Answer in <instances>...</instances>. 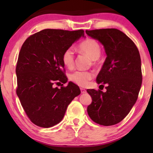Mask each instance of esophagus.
<instances>
[{
  "instance_id": "1",
  "label": "esophagus",
  "mask_w": 153,
  "mask_h": 153,
  "mask_svg": "<svg viewBox=\"0 0 153 153\" xmlns=\"http://www.w3.org/2000/svg\"><path fill=\"white\" fill-rule=\"evenodd\" d=\"M80 90H81V93H86V90H85L84 88H81Z\"/></svg>"
}]
</instances>
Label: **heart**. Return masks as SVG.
I'll use <instances>...</instances> for the list:
<instances>
[{"label":"heart","instance_id":"heart-1","mask_svg":"<svg viewBox=\"0 0 153 153\" xmlns=\"http://www.w3.org/2000/svg\"><path fill=\"white\" fill-rule=\"evenodd\" d=\"M79 51L81 53L86 54L92 59L93 65L99 63V58L101 55V45L95 39L87 38L79 44ZM74 54L72 48H68L62 53V61L64 65L69 69L73 68L74 65ZM94 74L90 71L76 70L70 74V79L72 82L80 86H86L89 81L93 78Z\"/></svg>","mask_w":153,"mask_h":153}]
</instances>
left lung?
I'll use <instances>...</instances> for the list:
<instances>
[{
    "label": "left lung",
    "instance_id": "1",
    "mask_svg": "<svg viewBox=\"0 0 153 153\" xmlns=\"http://www.w3.org/2000/svg\"><path fill=\"white\" fill-rule=\"evenodd\" d=\"M104 45L106 58L98 74L97 83H106L104 93L87 90L92 103L87 111L92 120L104 126L120 123L137 102L142 83L141 62L134 42L116 28L85 30Z\"/></svg>",
    "mask_w": 153,
    "mask_h": 153
}]
</instances>
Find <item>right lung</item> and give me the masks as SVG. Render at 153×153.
<instances>
[{
	"label": "right lung",
	"instance_id": "1",
	"mask_svg": "<svg viewBox=\"0 0 153 153\" xmlns=\"http://www.w3.org/2000/svg\"><path fill=\"white\" fill-rule=\"evenodd\" d=\"M83 35V30L45 29L23 44L16 67V93L27 116L37 126L48 128L59 123L70 102L80 95L74 83L63 85L68 77L62 55ZM61 82L60 89L53 86Z\"/></svg>",
	"mask_w": 153,
	"mask_h": 153
}]
</instances>
